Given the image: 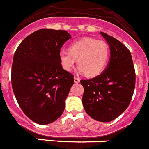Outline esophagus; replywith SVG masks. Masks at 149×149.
Wrapping results in <instances>:
<instances>
[{
    "instance_id": "esophagus-1",
    "label": "esophagus",
    "mask_w": 149,
    "mask_h": 149,
    "mask_svg": "<svg viewBox=\"0 0 149 149\" xmlns=\"http://www.w3.org/2000/svg\"><path fill=\"white\" fill-rule=\"evenodd\" d=\"M74 82H75V83H78V82H79V80H80V79H79V77H74Z\"/></svg>"
}]
</instances>
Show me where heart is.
Wrapping results in <instances>:
<instances>
[{
	"label": "heart",
	"instance_id": "b5f03b06",
	"mask_svg": "<svg viewBox=\"0 0 149 149\" xmlns=\"http://www.w3.org/2000/svg\"><path fill=\"white\" fill-rule=\"evenodd\" d=\"M110 58V48L102 40L84 38L74 41L69 51H61L59 58L61 66L70 72L77 59L78 70L88 77H95L105 70Z\"/></svg>",
	"mask_w": 149,
	"mask_h": 149
}]
</instances>
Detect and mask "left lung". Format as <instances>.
<instances>
[{"instance_id":"8db88e82","label":"left lung","mask_w":149,"mask_h":149,"mask_svg":"<svg viewBox=\"0 0 149 149\" xmlns=\"http://www.w3.org/2000/svg\"><path fill=\"white\" fill-rule=\"evenodd\" d=\"M109 45L110 59L104 72L91 79H82V104L94 120L108 123L126 110L135 85V71L130 52L116 38L101 32Z\"/></svg>"}]
</instances>
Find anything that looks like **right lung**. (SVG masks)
I'll return each mask as SVG.
<instances>
[{
	"label": "right lung",
	"mask_w": 149,
	"mask_h": 149,
	"mask_svg": "<svg viewBox=\"0 0 149 149\" xmlns=\"http://www.w3.org/2000/svg\"><path fill=\"white\" fill-rule=\"evenodd\" d=\"M71 38L65 30L41 29L23 40L16 50L11 85L25 115L35 123L56 121L65 108L74 76L62 68L59 53Z\"/></svg>",
	"instance_id": "right-lung-1"
}]
</instances>
